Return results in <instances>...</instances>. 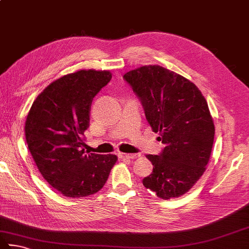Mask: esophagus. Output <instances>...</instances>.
Listing matches in <instances>:
<instances>
[{
	"instance_id": "34e87169",
	"label": "esophagus",
	"mask_w": 249,
	"mask_h": 249,
	"mask_svg": "<svg viewBox=\"0 0 249 249\" xmlns=\"http://www.w3.org/2000/svg\"><path fill=\"white\" fill-rule=\"evenodd\" d=\"M120 158H126V159H136L139 157L137 153H119Z\"/></svg>"
}]
</instances>
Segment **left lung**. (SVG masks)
I'll return each mask as SVG.
<instances>
[{
	"instance_id": "obj_1",
	"label": "left lung",
	"mask_w": 249,
	"mask_h": 249,
	"mask_svg": "<svg viewBox=\"0 0 249 249\" xmlns=\"http://www.w3.org/2000/svg\"><path fill=\"white\" fill-rule=\"evenodd\" d=\"M123 78L164 143L158 156H146L153 170L143 186L162 199L184 195L206 171L213 144L214 124L205 97L191 81L159 65L139 67Z\"/></svg>"
}]
</instances>
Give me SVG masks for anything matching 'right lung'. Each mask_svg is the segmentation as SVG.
Here are the masks:
<instances>
[{
  "instance_id": "obj_1",
  "label": "right lung",
  "mask_w": 249,
  "mask_h": 249,
  "mask_svg": "<svg viewBox=\"0 0 249 249\" xmlns=\"http://www.w3.org/2000/svg\"><path fill=\"white\" fill-rule=\"evenodd\" d=\"M107 71H79L53 81L34 101L27 115V144L43 178L66 197L100 191L115 164V155L84 149L93 98L109 84Z\"/></svg>"
}]
</instances>
